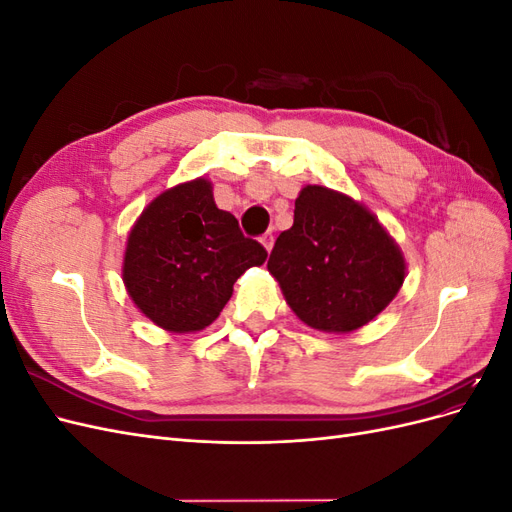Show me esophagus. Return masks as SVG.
Here are the masks:
<instances>
[{
  "instance_id": "obj_1",
  "label": "esophagus",
  "mask_w": 512,
  "mask_h": 512,
  "mask_svg": "<svg viewBox=\"0 0 512 512\" xmlns=\"http://www.w3.org/2000/svg\"><path fill=\"white\" fill-rule=\"evenodd\" d=\"M260 243L265 245V250H267V252H271V250H273V235H271V232H267V235H262Z\"/></svg>"
}]
</instances>
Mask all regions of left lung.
<instances>
[{
  "label": "left lung",
  "instance_id": "left-lung-1",
  "mask_svg": "<svg viewBox=\"0 0 512 512\" xmlns=\"http://www.w3.org/2000/svg\"><path fill=\"white\" fill-rule=\"evenodd\" d=\"M267 269L303 324L342 335L365 327L397 297L408 267L397 241L363 203L305 185Z\"/></svg>",
  "mask_w": 512,
  "mask_h": 512
}]
</instances>
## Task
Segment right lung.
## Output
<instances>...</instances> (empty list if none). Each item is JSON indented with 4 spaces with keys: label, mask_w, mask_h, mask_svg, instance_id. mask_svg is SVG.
<instances>
[{
    "label": "right lung",
    "mask_w": 512,
    "mask_h": 512,
    "mask_svg": "<svg viewBox=\"0 0 512 512\" xmlns=\"http://www.w3.org/2000/svg\"><path fill=\"white\" fill-rule=\"evenodd\" d=\"M265 260V247L215 205L213 183L196 177L164 190L138 215L121 277L145 318L181 335L207 329L239 277Z\"/></svg>",
    "instance_id": "right-lung-1"
}]
</instances>
